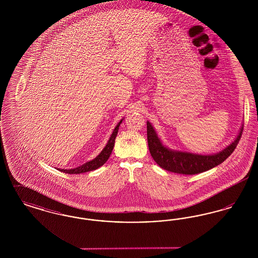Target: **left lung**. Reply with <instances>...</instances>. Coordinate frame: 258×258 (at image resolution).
Masks as SVG:
<instances>
[{
	"instance_id": "8db88e82",
	"label": "left lung",
	"mask_w": 258,
	"mask_h": 258,
	"mask_svg": "<svg viewBox=\"0 0 258 258\" xmlns=\"http://www.w3.org/2000/svg\"><path fill=\"white\" fill-rule=\"evenodd\" d=\"M242 134L243 127L241 128L240 134L234 140L233 143H231L228 147L225 148L218 154L203 156L186 152L172 151L164 147L152 124L147 122L148 146L154 160L161 168L167 171L184 175H195L202 173L221 164V162H223L233 153L241 139Z\"/></svg>"
}]
</instances>
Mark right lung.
<instances>
[{
    "label": "right lung",
    "mask_w": 258,
    "mask_h": 258,
    "mask_svg": "<svg viewBox=\"0 0 258 258\" xmlns=\"http://www.w3.org/2000/svg\"><path fill=\"white\" fill-rule=\"evenodd\" d=\"M122 121L123 120H121L119 123L116 125V127L114 128V131H113V133L111 135L110 138H109L106 146L100 152V154L98 155L96 159L90 160V161H88L86 163H84L83 165H81L79 167H76V168H74V169H60L59 168V170L61 172H64V173H69V174H80V173H85V172L96 170V169H98V167L103 165L107 161V160L109 159V157H110L112 150H113L114 144H115V138H116V136L118 135L119 126H120V124L122 123Z\"/></svg>",
    "instance_id": "add662e5"
}]
</instances>
